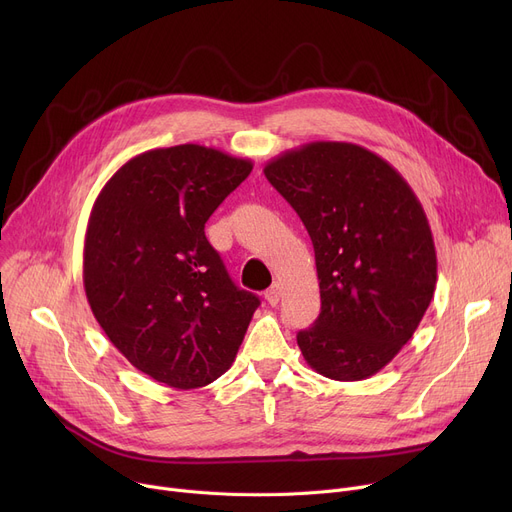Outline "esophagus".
Returning a JSON list of instances; mask_svg holds the SVG:
<instances>
[{
	"label": "esophagus",
	"instance_id": "1",
	"mask_svg": "<svg viewBox=\"0 0 512 512\" xmlns=\"http://www.w3.org/2000/svg\"><path fill=\"white\" fill-rule=\"evenodd\" d=\"M265 299L270 305H278V301H280V284L278 282H274L270 288L265 290Z\"/></svg>",
	"mask_w": 512,
	"mask_h": 512
}]
</instances>
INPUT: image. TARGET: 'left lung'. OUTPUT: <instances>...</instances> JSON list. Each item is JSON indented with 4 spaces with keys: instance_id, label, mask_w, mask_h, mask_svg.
Here are the masks:
<instances>
[{
    "instance_id": "obj_1",
    "label": "left lung",
    "mask_w": 512,
    "mask_h": 512,
    "mask_svg": "<svg viewBox=\"0 0 512 512\" xmlns=\"http://www.w3.org/2000/svg\"><path fill=\"white\" fill-rule=\"evenodd\" d=\"M263 174L313 242L321 313L297 334L305 361L330 380L371 378L434 299L436 247L419 199L386 159L355 143H307Z\"/></svg>"
}]
</instances>
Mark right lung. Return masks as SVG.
<instances>
[{
    "instance_id": "obj_1",
    "label": "right lung",
    "mask_w": 512,
    "mask_h": 512,
    "mask_svg": "<svg viewBox=\"0 0 512 512\" xmlns=\"http://www.w3.org/2000/svg\"><path fill=\"white\" fill-rule=\"evenodd\" d=\"M253 170L203 145L151 149L105 182L85 236L83 282L105 336L139 371L178 390L230 369L259 297L240 290L205 222Z\"/></svg>"
}]
</instances>
